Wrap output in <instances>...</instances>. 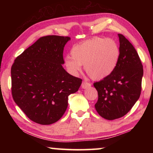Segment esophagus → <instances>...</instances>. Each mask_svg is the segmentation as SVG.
Wrapping results in <instances>:
<instances>
[{"label":"esophagus","instance_id":"34e87169","mask_svg":"<svg viewBox=\"0 0 153 153\" xmlns=\"http://www.w3.org/2000/svg\"><path fill=\"white\" fill-rule=\"evenodd\" d=\"M90 86H91V84H90V83L87 82H82V88L83 89L88 88H89Z\"/></svg>","mask_w":153,"mask_h":153}]
</instances>
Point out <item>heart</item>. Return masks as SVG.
Returning a JSON list of instances; mask_svg holds the SVG:
<instances>
[{
	"label": "heart",
	"instance_id": "b5f03b06",
	"mask_svg": "<svg viewBox=\"0 0 153 153\" xmlns=\"http://www.w3.org/2000/svg\"><path fill=\"white\" fill-rule=\"evenodd\" d=\"M71 56L64 59L67 70L77 76L84 65L87 74L94 79H100L113 73L120 59L117 42L107 38L94 37L74 46Z\"/></svg>",
	"mask_w": 153,
	"mask_h": 153
}]
</instances>
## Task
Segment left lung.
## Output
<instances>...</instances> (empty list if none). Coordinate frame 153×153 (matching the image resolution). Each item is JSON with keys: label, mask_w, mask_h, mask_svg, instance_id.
Wrapping results in <instances>:
<instances>
[{"label": "left lung", "mask_w": 153, "mask_h": 153, "mask_svg": "<svg viewBox=\"0 0 153 153\" xmlns=\"http://www.w3.org/2000/svg\"><path fill=\"white\" fill-rule=\"evenodd\" d=\"M120 55L115 70L109 76L94 83L98 95L95 108L108 120L128 113L140 96L143 66L133 45L122 34H118Z\"/></svg>", "instance_id": "8db88e82"}]
</instances>
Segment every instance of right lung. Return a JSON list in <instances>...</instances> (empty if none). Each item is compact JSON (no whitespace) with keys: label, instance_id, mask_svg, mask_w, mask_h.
I'll list each match as a JSON object with an SVG mask.
<instances>
[{"label":"right lung","instance_id":"1","mask_svg":"<svg viewBox=\"0 0 153 153\" xmlns=\"http://www.w3.org/2000/svg\"><path fill=\"white\" fill-rule=\"evenodd\" d=\"M71 38L46 36L15 59L11 67V92L15 103L27 117L41 125L60 120L69 95L76 92L81 79L65 70L63 49Z\"/></svg>","mask_w":153,"mask_h":153}]
</instances>
